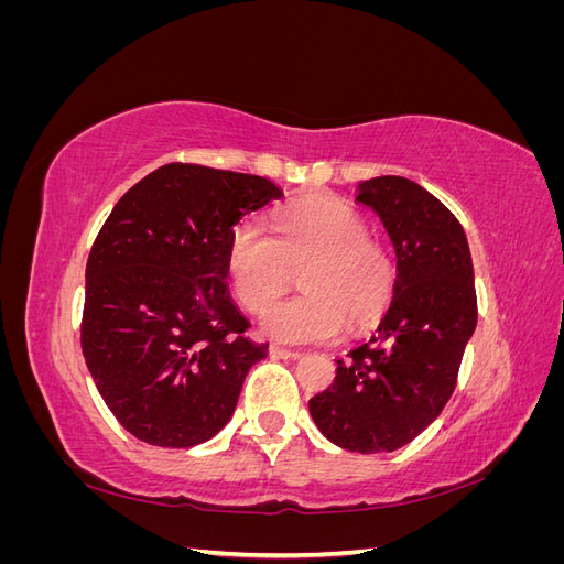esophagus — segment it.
<instances>
[{
	"label": "esophagus",
	"instance_id": "34e87169",
	"mask_svg": "<svg viewBox=\"0 0 564 564\" xmlns=\"http://www.w3.org/2000/svg\"><path fill=\"white\" fill-rule=\"evenodd\" d=\"M270 355L272 357H282V360H296L301 352L292 350V348H282V346H270Z\"/></svg>",
	"mask_w": 564,
	"mask_h": 564
}]
</instances>
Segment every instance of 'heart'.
Instances as JSON below:
<instances>
[{"instance_id": "heart-1", "label": "heart", "mask_w": 564, "mask_h": 564, "mask_svg": "<svg viewBox=\"0 0 564 564\" xmlns=\"http://www.w3.org/2000/svg\"><path fill=\"white\" fill-rule=\"evenodd\" d=\"M365 218L336 199H308L282 209L272 235L253 224L237 226L228 247V275L245 308L259 313L304 268L306 292L273 304L261 329L284 344H322L346 327H365L390 303L395 263L367 237Z\"/></svg>"}]
</instances>
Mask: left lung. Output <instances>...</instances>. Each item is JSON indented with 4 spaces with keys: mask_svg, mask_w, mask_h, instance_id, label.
Returning <instances> with one entry per match:
<instances>
[{
    "mask_svg": "<svg viewBox=\"0 0 564 564\" xmlns=\"http://www.w3.org/2000/svg\"><path fill=\"white\" fill-rule=\"evenodd\" d=\"M395 249V286L369 344L336 360L308 402L322 435L348 452H395L440 416L477 324L473 259L456 216L419 183L377 176L355 187Z\"/></svg>",
    "mask_w": 564,
    "mask_h": 564,
    "instance_id": "obj_1",
    "label": "left lung"
}]
</instances>
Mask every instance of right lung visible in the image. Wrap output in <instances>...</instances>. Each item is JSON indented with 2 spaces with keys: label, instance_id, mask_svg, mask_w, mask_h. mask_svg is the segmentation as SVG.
Here are the masks:
<instances>
[{
  "label": "right lung",
  "instance_id": "1",
  "mask_svg": "<svg viewBox=\"0 0 564 564\" xmlns=\"http://www.w3.org/2000/svg\"><path fill=\"white\" fill-rule=\"evenodd\" d=\"M251 174L164 164L115 204L87 263L82 352L124 429L155 447H195L230 421L268 344L228 289L242 216L280 199Z\"/></svg>",
  "mask_w": 564,
  "mask_h": 564
}]
</instances>
